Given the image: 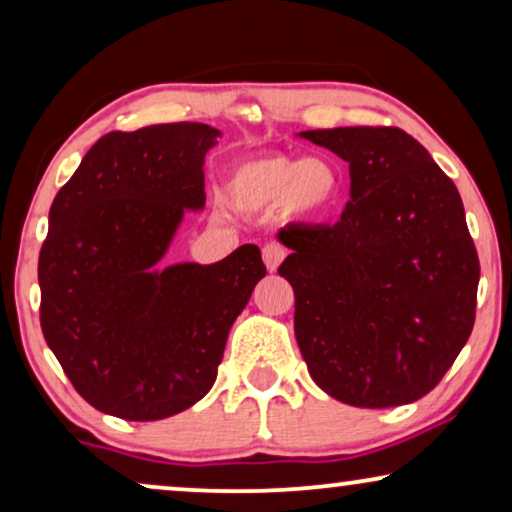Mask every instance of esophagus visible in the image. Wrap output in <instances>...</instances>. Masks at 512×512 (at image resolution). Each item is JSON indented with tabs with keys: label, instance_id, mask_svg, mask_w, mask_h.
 Segmentation results:
<instances>
[{
	"label": "esophagus",
	"instance_id": "1",
	"mask_svg": "<svg viewBox=\"0 0 512 512\" xmlns=\"http://www.w3.org/2000/svg\"><path fill=\"white\" fill-rule=\"evenodd\" d=\"M284 256H286V249L282 247V244L270 242L263 247V261H265V268H268L270 272L279 268V263L284 261Z\"/></svg>",
	"mask_w": 512,
	"mask_h": 512
}]
</instances>
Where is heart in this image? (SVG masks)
Here are the masks:
<instances>
[{
    "instance_id": "b5f03b06",
    "label": "heart",
    "mask_w": 512,
    "mask_h": 512,
    "mask_svg": "<svg viewBox=\"0 0 512 512\" xmlns=\"http://www.w3.org/2000/svg\"><path fill=\"white\" fill-rule=\"evenodd\" d=\"M340 174L324 158L265 156L235 167L228 198L237 209L258 212L282 202L289 214L321 216L338 202Z\"/></svg>"
}]
</instances>
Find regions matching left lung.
I'll return each instance as SVG.
<instances>
[{
    "label": "left lung",
    "instance_id": "obj_1",
    "mask_svg": "<svg viewBox=\"0 0 512 512\" xmlns=\"http://www.w3.org/2000/svg\"><path fill=\"white\" fill-rule=\"evenodd\" d=\"M349 165L333 226L289 223L279 265L296 293L293 328L312 380L356 408L429 394L475 324L480 261L464 202L401 128L305 130Z\"/></svg>",
    "mask_w": 512,
    "mask_h": 512
}]
</instances>
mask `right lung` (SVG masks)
<instances>
[{"mask_svg": "<svg viewBox=\"0 0 512 512\" xmlns=\"http://www.w3.org/2000/svg\"><path fill=\"white\" fill-rule=\"evenodd\" d=\"M219 135L205 123L109 132L48 212L41 331L74 389L107 415L153 422L198 403L265 277L256 244L212 265L153 268L184 209L205 205L202 165Z\"/></svg>", "mask_w": 512, "mask_h": 512, "instance_id": "1", "label": "right lung"}]
</instances>
